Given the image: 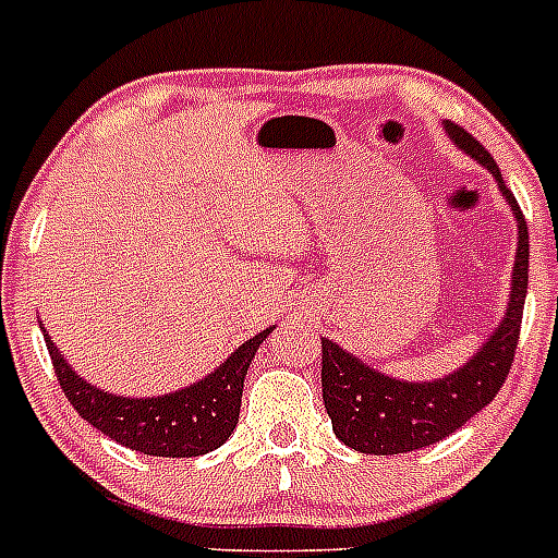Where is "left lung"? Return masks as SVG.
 I'll return each instance as SVG.
<instances>
[{
	"label": "left lung",
	"instance_id": "1",
	"mask_svg": "<svg viewBox=\"0 0 558 558\" xmlns=\"http://www.w3.org/2000/svg\"><path fill=\"white\" fill-rule=\"evenodd\" d=\"M452 145L492 172L517 220V254L509 304L495 332L456 372L436 379H399L377 372L335 340L322 338L324 408L335 436L366 456H399L430 447L489 405L509 377L529 293V226L492 153L463 128L445 122Z\"/></svg>",
	"mask_w": 558,
	"mask_h": 558
}]
</instances>
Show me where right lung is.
Returning a JSON list of instances; mask_svg holds the SVG:
<instances>
[{
	"label": "right lung",
	"mask_w": 558,
	"mask_h": 558,
	"mask_svg": "<svg viewBox=\"0 0 558 558\" xmlns=\"http://www.w3.org/2000/svg\"><path fill=\"white\" fill-rule=\"evenodd\" d=\"M41 332L63 393L88 425H95L117 445L145 456L195 458L218 450L234 433L243 402V379L256 349L274 327L240 343L206 377L161 397H120L92 386L69 366L47 329L41 327Z\"/></svg>",
	"instance_id": "obj_1"
}]
</instances>
